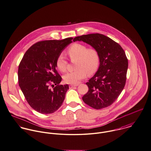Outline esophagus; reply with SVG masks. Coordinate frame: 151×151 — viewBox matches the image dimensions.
<instances>
[{
	"label": "esophagus",
	"mask_w": 151,
	"mask_h": 151,
	"mask_svg": "<svg viewBox=\"0 0 151 151\" xmlns=\"http://www.w3.org/2000/svg\"><path fill=\"white\" fill-rule=\"evenodd\" d=\"M78 86V84H70V85H69V88H72L73 87H76Z\"/></svg>",
	"instance_id": "esophagus-1"
}]
</instances>
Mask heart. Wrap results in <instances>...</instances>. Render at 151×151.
Listing matches in <instances>:
<instances>
[{"instance_id": "b5f03b06", "label": "heart", "mask_w": 151, "mask_h": 151, "mask_svg": "<svg viewBox=\"0 0 151 151\" xmlns=\"http://www.w3.org/2000/svg\"><path fill=\"white\" fill-rule=\"evenodd\" d=\"M67 54L72 60H77L76 70L65 74L63 78L68 84H76L86 78L87 74L91 76L98 70L100 57L99 52L93 48L88 47L81 43H74L67 50ZM57 69L62 72L67 70L68 61L63 54H60L55 61Z\"/></svg>"}]
</instances>
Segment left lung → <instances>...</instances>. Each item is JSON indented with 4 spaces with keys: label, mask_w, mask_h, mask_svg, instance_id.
Listing matches in <instances>:
<instances>
[{
    "label": "left lung",
    "mask_w": 151,
    "mask_h": 151,
    "mask_svg": "<svg viewBox=\"0 0 151 151\" xmlns=\"http://www.w3.org/2000/svg\"><path fill=\"white\" fill-rule=\"evenodd\" d=\"M73 42L83 41L97 50L100 57L96 74L86 83L88 92L82 100L90 106L100 109L112 105L118 98L126 81L128 60L122 47L102 34L75 37Z\"/></svg>",
    "instance_id": "left-lung-1"
}]
</instances>
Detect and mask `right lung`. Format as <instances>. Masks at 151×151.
<instances>
[{
  "label": "right lung",
  "instance_id": "add662e5",
  "mask_svg": "<svg viewBox=\"0 0 151 151\" xmlns=\"http://www.w3.org/2000/svg\"><path fill=\"white\" fill-rule=\"evenodd\" d=\"M72 39L37 42L26 51L19 63V86L29 105L40 114L54 112L65 99L69 86L59 84L62 78L56 70L55 61Z\"/></svg>",
  "mask_w": 151,
  "mask_h": 151
}]
</instances>
